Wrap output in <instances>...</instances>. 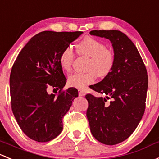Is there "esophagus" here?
I'll return each mask as SVG.
<instances>
[{"instance_id":"obj_1","label":"esophagus","mask_w":159,"mask_h":159,"mask_svg":"<svg viewBox=\"0 0 159 159\" xmlns=\"http://www.w3.org/2000/svg\"><path fill=\"white\" fill-rule=\"evenodd\" d=\"M78 94H79V96L83 97L85 95V92L83 90H79V91H78Z\"/></svg>"}]
</instances>
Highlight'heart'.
Returning a JSON list of instances; mask_svg holds the SVG:
<instances>
[{"mask_svg": "<svg viewBox=\"0 0 159 159\" xmlns=\"http://www.w3.org/2000/svg\"><path fill=\"white\" fill-rule=\"evenodd\" d=\"M78 52L81 56L90 57L87 62L85 72H78L70 75L68 84L71 87L82 89L92 84L97 77L105 78L113 70L115 64V55L105 44L94 38L85 37L78 43ZM75 53L72 46H68L60 54V65L66 72L72 70Z\"/></svg>", "mask_w": 159, "mask_h": 159, "instance_id": "1", "label": "heart"}]
</instances>
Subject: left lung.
Instances as JSON below:
<instances>
[{
    "mask_svg": "<svg viewBox=\"0 0 159 159\" xmlns=\"http://www.w3.org/2000/svg\"><path fill=\"white\" fill-rule=\"evenodd\" d=\"M91 35L112 43L115 55L113 70L101 82L91 85L105 98L87 93V117L93 136L106 145L122 143L132 135L146 109L148 75L138 49L119 30H92Z\"/></svg>",
    "mask_w": 159,
    "mask_h": 159,
    "instance_id": "1",
    "label": "left lung"
}]
</instances>
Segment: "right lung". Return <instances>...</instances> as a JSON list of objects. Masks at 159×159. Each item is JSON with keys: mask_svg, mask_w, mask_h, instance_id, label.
Wrapping results in <instances>:
<instances>
[{"mask_svg": "<svg viewBox=\"0 0 159 159\" xmlns=\"http://www.w3.org/2000/svg\"><path fill=\"white\" fill-rule=\"evenodd\" d=\"M81 33L41 32L26 43L13 63L10 76L11 108L20 127L31 139L46 143L62 131L63 117L78 92L75 88L63 90L67 79L60 54ZM49 87L58 89L59 93L49 95Z\"/></svg>", "mask_w": 159, "mask_h": 159, "instance_id": "1", "label": "right lung"}]
</instances>
